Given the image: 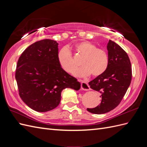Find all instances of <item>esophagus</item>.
Listing matches in <instances>:
<instances>
[{
    "mask_svg": "<svg viewBox=\"0 0 147 147\" xmlns=\"http://www.w3.org/2000/svg\"><path fill=\"white\" fill-rule=\"evenodd\" d=\"M82 89L84 91H88L90 90V86H88V83L86 81L83 80L82 82Z\"/></svg>",
    "mask_w": 147,
    "mask_h": 147,
    "instance_id": "34e87169",
    "label": "esophagus"
}]
</instances>
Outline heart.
Here are the masks:
<instances>
[{
	"mask_svg": "<svg viewBox=\"0 0 147 147\" xmlns=\"http://www.w3.org/2000/svg\"><path fill=\"white\" fill-rule=\"evenodd\" d=\"M75 49L83 57L80 61L82 66L74 71L75 75L88 76L91 74L92 77H97L107 69L109 57L103 49L97 48L94 44L88 41L78 43ZM57 61L61 68L68 73H72L77 66L72 53L65 47L62 48L57 53Z\"/></svg>",
	"mask_w": 147,
	"mask_h": 147,
	"instance_id": "1",
	"label": "heart"
}]
</instances>
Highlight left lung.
<instances>
[{"label": "left lung", "mask_w": 147, "mask_h": 147, "mask_svg": "<svg viewBox=\"0 0 147 147\" xmlns=\"http://www.w3.org/2000/svg\"><path fill=\"white\" fill-rule=\"evenodd\" d=\"M107 48L109 57L107 69L88 83L91 89L101 94L100 104L95 108L87 109L88 112L94 114H104L116 108L131 82V64L126 51L110 40Z\"/></svg>", "instance_id": "left-lung-1"}]
</instances>
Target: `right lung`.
I'll return each instance as SVG.
<instances>
[{
	"mask_svg": "<svg viewBox=\"0 0 147 147\" xmlns=\"http://www.w3.org/2000/svg\"><path fill=\"white\" fill-rule=\"evenodd\" d=\"M57 53L58 43L44 39L29 46L18 61L15 78L20 97L36 112L55 109L64 89L80 88V83L61 68Z\"/></svg>",
	"mask_w": 147,
	"mask_h": 147,
	"instance_id": "add662e5",
	"label": "right lung"
}]
</instances>
